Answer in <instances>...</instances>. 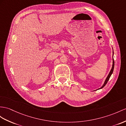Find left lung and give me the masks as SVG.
Returning a JSON list of instances; mask_svg holds the SVG:
<instances>
[{"label":"left lung","mask_w":126,"mask_h":126,"mask_svg":"<svg viewBox=\"0 0 126 126\" xmlns=\"http://www.w3.org/2000/svg\"><path fill=\"white\" fill-rule=\"evenodd\" d=\"M114 59H113V65H112V69H111V71H110V73H109V74L108 75V76H107V78H106V80H105V82H104V84H103V86H102V87H101L99 89H102V88H103V87H104L105 86V85L107 84V82H108V81L109 80V79H110V77H111L112 74V73H113V70H114Z\"/></svg>","instance_id":"obj_1"}]
</instances>
